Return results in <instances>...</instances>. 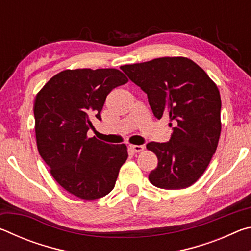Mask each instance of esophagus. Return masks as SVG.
Wrapping results in <instances>:
<instances>
[{"instance_id":"obj_1","label":"esophagus","mask_w":251,"mask_h":251,"mask_svg":"<svg viewBox=\"0 0 251 251\" xmlns=\"http://www.w3.org/2000/svg\"><path fill=\"white\" fill-rule=\"evenodd\" d=\"M129 148L134 152H141V151H143L144 150H145V147L142 146V145H130Z\"/></svg>"}]
</instances>
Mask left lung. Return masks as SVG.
Wrapping results in <instances>:
<instances>
[{"mask_svg":"<svg viewBox=\"0 0 251 251\" xmlns=\"http://www.w3.org/2000/svg\"><path fill=\"white\" fill-rule=\"evenodd\" d=\"M121 69L146 93L155 117L168 115L175 124L171 141L146 145L158 158L148 179L163 189L192 186L206 171L218 146L222 100L217 85L201 66L181 56L159 57Z\"/></svg>","mask_w":251,"mask_h":251,"instance_id":"left-lung-1","label":"left lung"}]
</instances>
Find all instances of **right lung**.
<instances>
[{
  "label": "right lung",
  "instance_id": "right-lung-1",
  "mask_svg": "<svg viewBox=\"0 0 251 251\" xmlns=\"http://www.w3.org/2000/svg\"><path fill=\"white\" fill-rule=\"evenodd\" d=\"M128 82L116 69L65 70L54 75L34 100L37 150L66 192L94 201L112 192L128 154L125 144L87 137L100 120L106 96Z\"/></svg>",
  "mask_w": 251,
  "mask_h": 251
}]
</instances>
